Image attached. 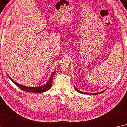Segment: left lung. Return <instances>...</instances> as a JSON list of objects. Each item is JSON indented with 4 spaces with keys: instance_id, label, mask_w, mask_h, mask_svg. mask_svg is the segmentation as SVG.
<instances>
[{
    "instance_id": "obj_1",
    "label": "left lung",
    "mask_w": 127,
    "mask_h": 127,
    "mask_svg": "<svg viewBox=\"0 0 127 127\" xmlns=\"http://www.w3.org/2000/svg\"><path fill=\"white\" fill-rule=\"evenodd\" d=\"M74 88H75V89L76 91H77L78 92H79V93H80V94H88V95H90V94H91V95H97V94H102V92H103L104 91H105L106 89H105V90H104V91H102V92H98V93H88V92H82V91H80L79 90H78V89H77V88H76L75 87V86H74Z\"/></svg>"
}]
</instances>
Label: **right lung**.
I'll return each mask as SVG.
<instances>
[{
	"label": "right lung",
	"mask_w": 127,
	"mask_h": 127,
	"mask_svg": "<svg viewBox=\"0 0 127 127\" xmlns=\"http://www.w3.org/2000/svg\"><path fill=\"white\" fill-rule=\"evenodd\" d=\"M55 71H54V72L52 73L51 77H50V79H49V81H48V82L45 85H42V86H40V87H26V86L21 85V84H18L17 82H15L14 81H13L11 78H10L8 76V74H7V75L8 76V78L11 79V81L14 83L15 85H16L17 87L21 89L22 90L26 91V92H35V93H43L44 92H46V91H48L50 88L52 87V79H53V75H55Z\"/></svg>",
	"instance_id": "right-lung-1"
}]
</instances>
